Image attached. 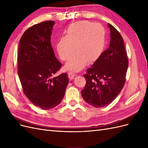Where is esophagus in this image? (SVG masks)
I'll return each instance as SVG.
<instances>
[{
	"instance_id": "esophagus-1",
	"label": "esophagus",
	"mask_w": 148,
	"mask_h": 148,
	"mask_svg": "<svg viewBox=\"0 0 148 148\" xmlns=\"http://www.w3.org/2000/svg\"><path fill=\"white\" fill-rule=\"evenodd\" d=\"M68 76H69V78H70V79H72L75 77V75L73 73H71V72H69L68 73Z\"/></svg>"
}]
</instances>
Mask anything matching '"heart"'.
<instances>
[{"mask_svg": "<svg viewBox=\"0 0 148 148\" xmlns=\"http://www.w3.org/2000/svg\"><path fill=\"white\" fill-rule=\"evenodd\" d=\"M65 36L59 38L56 48L60 59L68 60L66 68L73 71L82 70L87 62L96 61L104 51L106 45V31L99 23L84 20L70 24L65 31Z\"/></svg>", "mask_w": 148, "mask_h": 148, "instance_id": "obj_1", "label": "heart"}]
</instances>
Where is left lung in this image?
<instances>
[{
	"label": "left lung",
	"mask_w": 148,
	"mask_h": 148,
	"mask_svg": "<svg viewBox=\"0 0 148 148\" xmlns=\"http://www.w3.org/2000/svg\"><path fill=\"white\" fill-rule=\"evenodd\" d=\"M108 26L110 30L109 47L84 75L86 83L82 96L95 107H105L117 97L124 86L128 66L122 36L112 25L108 23Z\"/></svg>",
	"instance_id": "8db88e82"
}]
</instances>
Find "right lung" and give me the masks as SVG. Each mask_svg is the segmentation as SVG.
Here are the masks:
<instances>
[{"mask_svg":"<svg viewBox=\"0 0 148 148\" xmlns=\"http://www.w3.org/2000/svg\"><path fill=\"white\" fill-rule=\"evenodd\" d=\"M54 24L46 21L26 29L18 52V73L23 92L34 105L45 110L60 104L69 84L66 73L53 77L62 66L51 43Z\"/></svg>","mask_w":148,"mask_h":148,"instance_id":"1","label":"right lung"}]
</instances>
